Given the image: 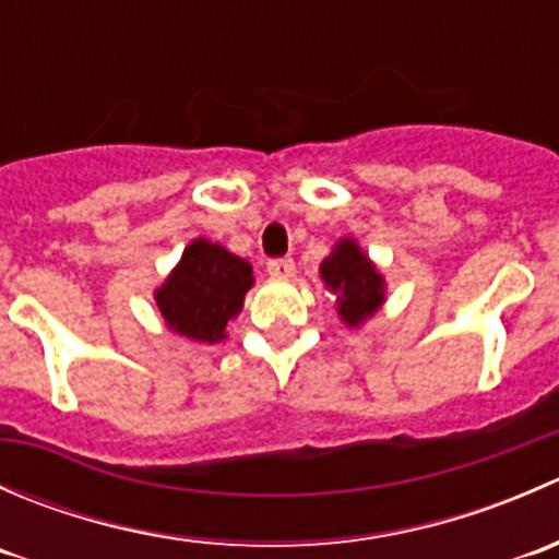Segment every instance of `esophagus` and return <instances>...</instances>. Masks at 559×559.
Listing matches in <instances>:
<instances>
[{"label":"esophagus","instance_id":"34e87169","mask_svg":"<svg viewBox=\"0 0 559 559\" xmlns=\"http://www.w3.org/2000/svg\"><path fill=\"white\" fill-rule=\"evenodd\" d=\"M267 273L275 275V278H289V275H295V262H292L289 257L270 259V262H267Z\"/></svg>","mask_w":559,"mask_h":559}]
</instances>
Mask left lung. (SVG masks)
Returning a JSON list of instances; mask_svg holds the SVG:
<instances>
[{"label": "left lung", "instance_id": "1", "mask_svg": "<svg viewBox=\"0 0 559 559\" xmlns=\"http://www.w3.org/2000/svg\"><path fill=\"white\" fill-rule=\"evenodd\" d=\"M319 273L326 289L337 295V316L348 326H359L384 306V275L354 238L337 240L330 257L321 262Z\"/></svg>", "mask_w": 559, "mask_h": 559}]
</instances>
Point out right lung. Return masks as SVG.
Instances as JSON below:
<instances>
[{
	"label": "right lung",
	"mask_w": 559,
	"mask_h": 559,
	"mask_svg": "<svg viewBox=\"0 0 559 559\" xmlns=\"http://www.w3.org/2000/svg\"><path fill=\"white\" fill-rule=\"evenodd\" d=\"M251 286L253 270L246 259L197 238L183 248L154 300L173 332L197 343H218L227 337V321L240 313Z\"/></svg>",
	"instance_id": "1"
}]
</instances>
